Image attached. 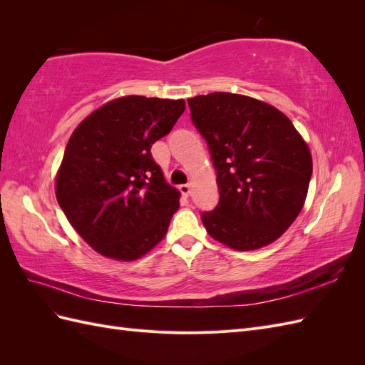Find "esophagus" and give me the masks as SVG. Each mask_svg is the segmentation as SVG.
Returning a JSON list of instances; mask_svg holds the SVG:
<instances>
[{"mask_svg":"<svg viewBox=\"0 0 365 365\" xmlns=\"http://www.w3.org/2000/svg\"><path fill=\"white\" fill-rule=\"evenodd\" d=\"M180 192H181L184 196H189V195L192 193L190 184H181V185H180Z\"/></svg>","mask_w":365,"mask_h":365,"instance_id":"34e87169","label":"esophagus"}]
</instances>
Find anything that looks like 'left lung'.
<instances>
[{
	"instance_id": "1",
	"label": "left lung",
	"mask_w": 365,
	"mask_h": 365,
	"mask_svg": "<svg viewBox=\"0 0 365 365\" xmlns=\"http://www.w3.org/2000/svg\"><path fill=\"white\" fill-rule=\"evenodd\" d=\"M208 145L219 202L201 219L213 239L257 250L279 239L302 212L312 157L291 120L252 97L212 93L187 101Z\"/></svg>"
}]
</instances>
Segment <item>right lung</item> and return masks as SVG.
<instances>
[{
  "label": "right lung",
  "mask_w": 365,
  "mask_h": 365,
  "mask_svg": "<svg viewBox=\"0 0 365 365\" xmlns=\"http://www.w3.org/2000/svg\"><path fill=\"white\" fill-rule=\"evenodd\" d=\"M185 102L126 96L77 126L65 148L56 197L73 228L105 257L135 260L158 245L180 207L150 148Z\"/></svg>",
  "instance_id": "obj_1"
}]
</instances>
